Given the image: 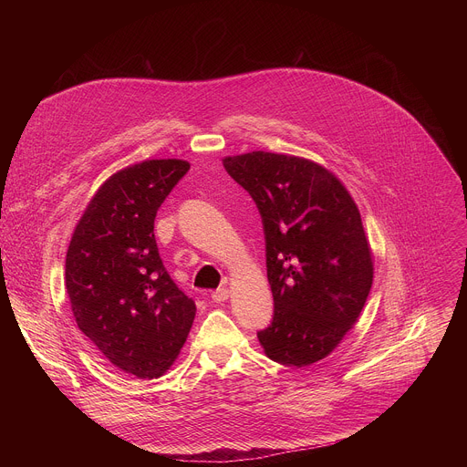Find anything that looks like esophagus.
<instances>
[{
  "mask_svg": "<svg viewBox=\"0 0 467 467\" xmlns=\"http://www.w3.org/2000/svg\"><path fill=\"white\" fill-rule=\"evenodd\" d=\"M211 297H213L214 303H223V301L229 299V290L227 288H218L211 294Z\"/></svg>",
  "mask_w": 467,
  "mask_h": 467,
  "instance_id": "1",
  "label": "esophagus"
}]
</instances>
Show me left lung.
Returning a JSON list of instances; mask_svg holds the SVG:
<instances>
[{"instance_id":"obj_1","label":"left lung","mask_w":467,"mask_h":467,"mask_svg":"<svg viewBox=\"0 0 467 467\" xmlns=\"http://www.w3.org/2000/svg\"><path fill=\"white\" fill-rule=\"evenodd\" d=\"M262 218L275 314L258 332L265 357L305 368L338 348L373 283L362 218L342 181L321 164L281 153L225 157Z\"/></svg>"}]
</instances>
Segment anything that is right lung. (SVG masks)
Returning a JSON list of instances; mask_svg holds the SVG:
<instances>
[{"label":"right lung","mask_w":467,"mask_h":467,"mask_svg":"<svg viewBox=\"0 0 467 467\" xmlns=\"http://www.w3.org/2000/svg\"><path fill=\"white\" fill-rule=\"evenodd\" d=\"M190 170L155 159L112 173L94 193L66 253V292L78 327L118 369L157 379L170 369L195 317V303L168 275L155 216Z\"/></svg>","instance_id":"obj_1"}]
</instances>
